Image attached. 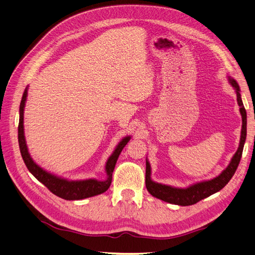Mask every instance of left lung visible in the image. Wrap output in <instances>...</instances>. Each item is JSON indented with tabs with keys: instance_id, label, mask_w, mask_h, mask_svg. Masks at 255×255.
I'll list each match as a JSON object with an SVG mask.
<instances>
[{
	"instance_id": "8db88e82",
	"label": "left lung",
	"mask_w": 255,
	"mask_h": 255,
	"mask_svg": "<svg viewBox=\"0 0 255 255\" xmlns=\"http://www.w3.org/2000/svg\"><path fill=\"white\" fill-rule=\"evenodd\" d=\"M230 85H232L237 93V101H238V105L240 106V114L242 117V129H241V135H240V143L239 147L235 155L233 156L232 161L229 165L224 169L221 175H218L215 178L206 181H201L194 185L188 187V188H175L166 185H162V183L154 182L151 179V166L149 161L146 159V168H145V187L146 190L149 191L153 197H155L159 200H163L165 202H168L171 204H177L181 206L192 205L198 203L199 201L203 200L205 198L210 197V195L218 192L220 190L227 185L229 180L233 178L234 174L236 173L237 167L240 163L242 151H244V145L247 138V112L242 103L241 96H240V88L237 81L233 78L228 77Z\"/></svg>"
}]
</instances>
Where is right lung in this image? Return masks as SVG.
I'll list each match as a JSON object with an SVG mask.
<instances>
[{
    "label": "right lung",
    "mask_w": 255,
    "mask_h": 255,
    "mask_svg": "<svg viewBox=\"0 0 255 255\" xmlns=\"http://www.w3.org/2000/svg\"><path fill=\"white\" fill-rule=\"evenodd\" d=\"M27 91H28V88L25 89V92L22 94L21 102L19 106L18 143H19L21 157L23 159V162H25L29 171H30V173L40 182H42L52 193H54L55 195H57V197L65 200H69V201L82 200V199L94 197V195L105 192L110 188L112 183V174H113V170L115 168L117 158L120 156L124 146H125L129 142L130 135L125 137L120 142V143H118L116 149L113 152V154L109 157L108 162H106L105 171H106V175H108L106 180H103V181H100L97 179L67 180V179L61 178V177H57L55 175H52L50 173H47V171H45L43 168H41L39 165L35 164L28 152L25 134H23V109H25V103L27 100V94H28Z\"/></svg>",
    "instance_id": "right-lung-1"
}]
</instances>
